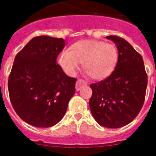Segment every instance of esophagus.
I'll list each match as a JSON object with an SVG mask.
<instances>
[{"instance_id":"1","label":"esophagus","mask_w":156,"mask_h":156,"mask_svg":"<svg viewBox=\"0 0 156 156\" xmlns=\"http://www.w3.org/2000/svg\"><path fill=\"white\" fill-rule=\"evenodd\" d=\"M83 86H87V82L84 81L83 80L79 79L76 81V91H79L81 89V87Z\"/></svg>"}]
</instances>
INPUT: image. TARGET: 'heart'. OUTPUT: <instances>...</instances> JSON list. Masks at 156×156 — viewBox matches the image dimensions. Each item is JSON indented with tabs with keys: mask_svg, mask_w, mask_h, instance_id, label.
Here are the masks:
<instances>
[{
	"mask_svg": "<svg viewBox=\"0 0 156 156\" xmlns=\"http://www.w3.org/2000/svg\"><path fill=\"white\" fill-rule=\"evenodd\" d=\"M118 62V51L113 44L98 40H81L74 43L69 51H63L57 62L69 76H73L82 63L83 69L96 80L109 76Z\"/></svg>",
	"mask_w": 156,
	"mask_h": 156,
	"instance_id": "heart-1",
	"label": "heart"
}]
</instances>
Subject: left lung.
Segmentation results:
<instances>
[{
	"label": "left lung",
	"instance_id": "8db88e82",
	"mask_svg": "<svg viewBox=\"0 0 156 156\" xmlns=\"http://www.w3.org/2000/svg\"><path fill=\"white\" fill-rule=\"evenodd\" d=\"M118 50V62L112 73L101 82L92 83L89 101L90 112L101 126L119 128L129 124L142 108L148 76L144 61L126 40L106 37Z\"/></svg>",
	"mask_w": 156,
	"mask_h": 156
}]
</instances>
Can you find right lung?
I'll list each match as a JSON object with an SVG mask.
<instances>
[{"instance_id":"add662e5","label":"right lung","mask_w":156,"mask_h":156,"mask_svg":"<svg viewBox=\"0 0 156 156\" xmlns=\"http://www.w3.org/2000/svg\"><path fill=\"white\" fill-rule=\"evenodd\" d=\"M65 40L40 36L16 55L8 78L14 109L23 121L37 127H50L63 118L75 94L76 80L56 63Z\"/></svg>"}]
</instances>
